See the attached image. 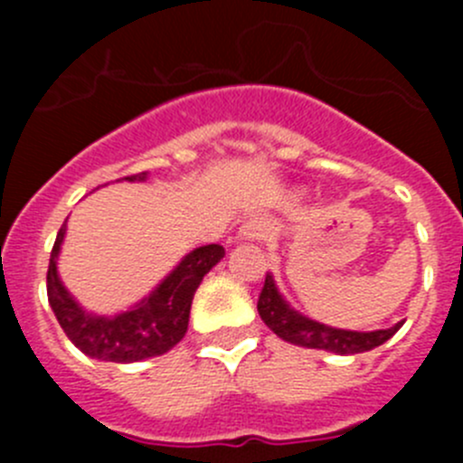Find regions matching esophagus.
<instances>
[{"label": "esophagus", "instance_id": "1", "mask_svg": "<svg viewBox=\"0 0 463 463\" xmlns=\"http://www.w3.org/2000/svg\"><path fill=\"white\" fill-rule=\"evenodd\" d=\"M269 232V220L267 218H250L241 224V236L243 239H261Z\"/></svg>", "mask_w": 463, "mask_h": 463}]
</instances>
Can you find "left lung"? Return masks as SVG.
I'll return each mask as SVG.
<instances>
[{"label":"left lung","instance_id":"8db88e82","mask_svg":"<svg viewBox=\"0 0 463 463\" xmlns=\"http://www.w3.org/2000/svg\"><path fill=\"white\" fill-rule=\"evenodd\" d=\"M257 310H260L264 325L276 336H280L282 341L294 343V345L329 350V353L336 354L369 353L373 347L383 345L384 341H390L396 331L401 329V325H403V322H399V325L390 326V329L378 331H345L320 325V322L308 320V317L289 308L282 301L280 294H278L271 276H267V280H264V288H261L260 298H257Z\"/></svg>","mask_w":463,"mask_h":463}]
</instances>
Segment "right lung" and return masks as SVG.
Returning a JSON list of instances; mask_svg holds the SVG:
<instances>
[{
    "instance_id": "obj_1",
    "label": "right lung",
    "mask_w": 463,
    "mask_h": 463,
    "mask_svg": "<svg viewBox=\"0 0 463 463\" xmlns=\"http://www.w3.org/2000/svg\"><path fill=\"white\" fill-rule=\"evenodd\" d=\"M143 178L146 174H134L127 175L125 181H143ZM64 229L67 224H62L57 232L51 264H48V304L69 341L79 347L80 353L99 362L127 364L169 353L171 347L183 341L187 322H190L192 298L203 276L224 257L222 245L211 243L192 250L162 280V285L132 310L116 317H97V315L85 313L69 297L62 280L57 276V255L64 239Z\"/></svg>"
}]
</instances>
